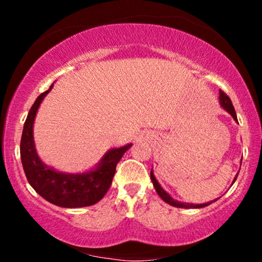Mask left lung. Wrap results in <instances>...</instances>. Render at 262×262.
Returning a JSON list of instances; mask_svg holds the SVG:
<instances>
[{"label":"left lung","instance_id":"obj_1","mask_svg":"<svg viewBox=\"0 0 262 262\" xmlns=\"http://www.w3.org/2000/svg\"><path fill=\"white\" fill-rule=\"evenodd\" d=\"M219 100H221V104H222V107L224 108L225 111H227V112H229L230 114H231V117H233L234 119H235V121L237 122V118H236V113H235V110H234V106H233V103H231V101H230V98L228 97L227 95H225V92L224 91H219ZM150 177H151V181H152V185H154V187H155V189H156V192H158V194L159 196L161 197V200L162 201H165V202L166 203H169V204H171V206H173V207H179V208H202V207H206V206H208V204H210V203H213L214 202V201H210V202H208V203H203V204H189V203H181V202H179V201H176V200H173L172 197L170 196V194H167L166 192L164 191V189L161 188V186L159 185V182L156 181V179H155V176H154V173H152V169H151V171H150ZM236 180V176H235V179H234V181H235Z\"/></svg>","mask_w":262,"mask_h":262}]
</instances>
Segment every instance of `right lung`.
I'll use <instances>...</instances> for the list:
<instances>
[{"instance_id": "right-lung-1", "label": "right lung", "mask_w": 262, "mask_h": 262, "mask_svg": "<svg viewBox=\"0 0 262 262\" xmlns=\"http://www.w3.org/2000/svg\"><path fill=\"white\" fill-rule=\"evenodd\" d=\"M52 87L53 85L48 91L38 96L25 122L20 139V159L23 170L29 185L48 202L64 208L92 206L101 201L107 193L116 173L117 164L122 159L123 154L130 148L132 144L108 151L97 169L81 175H68L48 167L41 162L35 151L33 140V123L39 104Z\"/></svg>"}]
</instances>
